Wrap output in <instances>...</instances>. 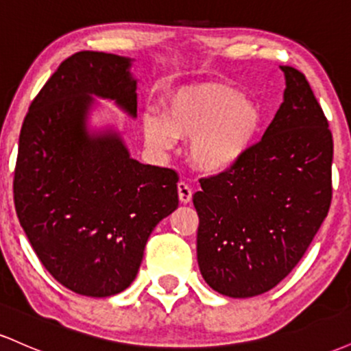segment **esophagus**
Instances as JSON below:
<instances>
[{
    "instance_id": "34e87169",
    "label": "esophagus",
    "mask_w": 351,
    "mask_h": 351,
    "mask_svg": "<svg viewBox=\"0 0 351 351\" xmlns=\"http://www.w3.org/2000/svg\"><path fill=\"white\" fill-rule=\"evenodd\" d=\"M178 196H180L181 203H184V204L191 201L193 191H191V188H189V184L184 183V181H180L178 183Z\"/></svg>"
}]
</instances>
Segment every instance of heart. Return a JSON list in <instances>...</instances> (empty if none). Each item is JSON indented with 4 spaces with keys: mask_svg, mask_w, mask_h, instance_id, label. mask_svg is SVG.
<instances>
[{
    "mask_svg": "<svg viewBox=\"0 0 351 351\" xmlns=\"http://www.w3.org/2000/svg\"><path fill=\"white\" fill-rule=\"evenodd\" d=\"M261 108L251 97L219 84L176 90L167 102V117L156 110L143 115L147 140L168 148L178 136H195L191 160L199 170L219 173L234 167L259 132Z\"/></svg>",
    "mask_w": 351,
    "mask_h": 351,
    "instance_id": "1",
    "label": "heart"
}]
</instances>
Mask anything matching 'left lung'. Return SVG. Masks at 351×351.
<instances>
[{
  "mask_svg": "<svg viewBox=\"0 0 351 351\" xmlns=\"http://www.w3.org/2000/svg\"><path fill=\"white\" fill-rule=\"evenodd\" d=\"M284 102L234 167L201 178L198 264L223 295L276 287L302 259L332 203L333 138L307 79L291 66Z\"/></svg>",
  "mask_w": 351,
  "mask_h": 351,
  "instance_id": "obj_1",
  "label": "left lung"
}]
</instances>
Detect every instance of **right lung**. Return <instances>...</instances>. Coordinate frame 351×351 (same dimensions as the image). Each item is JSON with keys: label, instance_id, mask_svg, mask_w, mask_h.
I'll list each match as a JSON object with an SVG mask.
<instances>
[{"label": "right lung", "instance_id": "add662e5", "mask_svg": "<svg viewBox=\"0 0 351 351\" xmlns=\"http://www.w3.org/2000/svg\"><path fill=\"white\" fill-rule=\"evenodd\" d=\"M128 67L130 59L115 54H72L31 102L19 135V223L47 272L87 297L125 291L152 231L178 208V173L130 158L114 134L86 132L90 95L136 115Z\"/></svg>", "mask_w": 351, "mask_h": 351}]
</instances>
